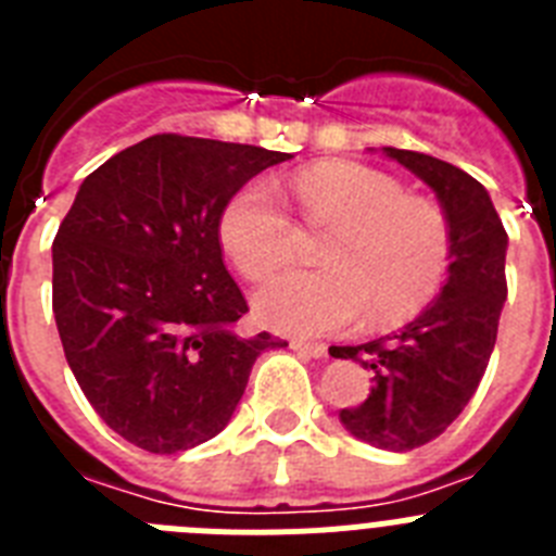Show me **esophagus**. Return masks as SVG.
Returning <instances> with one entry per match:
<instances>
[{
  "mask_svg": "<svg viewBox=\"0 0 556 556\" xmlns=\"http://www.w3.org/2000/svg\"><path fill=\"white\" fill-rule=\"evenodd\" d=\"M292 348L298 353H306L312 358H328V348L320 342H303V339H292Z\"/></svg>",
  "mask_w": 556,
  "mask_h": 556,
  "instance_id": "34e87169",
  "label": "esophagus"
}]
</instances>
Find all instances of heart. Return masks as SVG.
Masks as SVG:
<instances>
[{"label": "heart", "instance_id": "heart-1", "mask_svg": "<svg viewBox=\"0 0 556 556\" xmlns=\"http://www.w3.org/2000/svg\"><path fill=\"white\" fill-rule=\"evenodd\" d=\"M292 194L306 225H331L317 250L326 267L292 269L258 289L253 303L264 326L323 337L365 312L372 326H395L434 298L451 262L448 223L434 203L353 161L308 166ZM219 242L244 278L264 281L289 264L298 230L275 191L250 180L219 214Z\"/></svg>", "mask_w": 556, "mask_h": 556}]
</instances>
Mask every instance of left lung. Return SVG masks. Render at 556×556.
I'll list each match as a JSON object with an SVG mask.
<instances>
[{"instance_id": "1", "label": "left lung", "mask_w": 556, "mask_h": 556, "mask_svg": "<svg viewBox=\"0 0 556 556\" xmlns=\"http://www.w3.org/2000/svg\"><path fill=\"white\" fill-rule=\"evenodd\" d=\"M381 155L434 191L451 233L448 281L401 331L365 345L331 348L372 372L365 404L339 412L356 440L384 451L431 443L468 406L488 370L507 301V230L488 189L459 166L426 152L381 147Z\"/></svg>"}]
</instances>
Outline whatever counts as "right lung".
<instances>
[{"mask_svg":"<svg viewBox=\"0 0 556 556\" xmlns=\"http://www.w3.org/2000/svg\"><path fill=\"white\" fill-rule=\"evenodd\" d=\"M289 152L161 132L80 184L52 244V312L97 415L127 443L178 454L217 437L255 358L287 342L236 331L219 214Z\"/></svg>","mask_w":556,"mask_h":556,"instance_id":"right-lung-1","label":"right lung"}]
</instances>
